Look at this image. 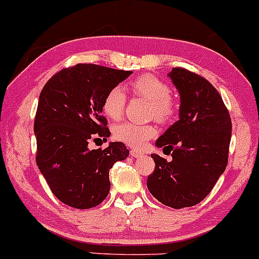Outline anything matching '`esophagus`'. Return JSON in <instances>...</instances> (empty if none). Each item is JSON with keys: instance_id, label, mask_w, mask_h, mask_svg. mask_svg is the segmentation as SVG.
<instances>
[{"instance_id": "1", "label": "esophagus", "mask_w": 259, "mask_h": 259, "mask_svg": "<svg viewBox=\"0 0 259 259\" xmlns=\"http://www.w3.org/2000/svg\"><path fill=\"white\" fill-rule=\"evenodd\" d=\"M131 156H132V157H141V156H143V153L141 151H138V149H131Z\"/></svg>"}]
</instances>
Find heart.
I'll list each match as a JSON object with an SVG mask.
<instances>
[{
    "instance_id": "b5f03b06",
    "label": "heart",
    "mask_w": 259,
    "mask_h": 259,
    "mask_svg": "<svg viewBox=\"0 0 259 259\" xmlns=\"http://www.w3.org/2000/svg\"><path fill=\"white\" fill-rule=\"evenodd\" d=\"M132 96L149 102L148 116L159 123H169L177 113V106L170 97V87L163 79L153 74H141L128 83ZM127 98L121 87H113L102 101L103 113L113 121H118L126 110ZM157 135L153 124H138L123 122L113 128V137L132 147L141 148Z\"/></svg>"
}]
</instances>
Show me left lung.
<instances>
[{"mask_svg":"<svg viewBox=\"0 0 259 259\" xmlns=\"http://www.w3.org/2000/svg\"><path fill=\"white\" fill-rule=\"evenodd\" d=\"M181 95L180 119L157 140L172 161L158 154L148 176L152 196L175 209L203 201L228 163L232 122L218 91L204 77L183 67L169 73Z\"/></svg>","mask_w":259,"mask_h":259,"instance_id":"1","label":"left lung"}]
</instances>
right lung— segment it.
I'll list each match as a JSON object with an SVG mask.
<instances>
[{
  "instance_id": "right-lung-1",
  "label": "right lung",
  "mask_w": 259,
  "mask_h": 259,
  "mask_svg": "<svg viewBox=\"0 0 259 259\" xmlns=\"http://www.w3.org/2000/svg\"><path fill=\"white\" fill-rule=\"evenodd\" d=\"M131 73L77 63L53 74L39 93L33 126L36 163L62 203L87 209L107 197L110 169L130 151L122 142L97 149H90L89 143L111 135L102 116L103 97Z\"/></svg>"
}]
</instances>
